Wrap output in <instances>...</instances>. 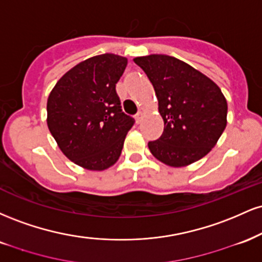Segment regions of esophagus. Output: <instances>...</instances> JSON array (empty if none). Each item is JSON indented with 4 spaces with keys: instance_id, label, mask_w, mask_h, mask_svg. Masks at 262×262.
Wrapping results in <instances>:
<instances>
[{
    "instance_id": "obj_1",
    "label": "esophagus",
    "mask_w": 262,
    "mask_h": 262,
    "mask_svg": "<svg viewBox=\"0 0 262 262\" xmlns=\"http://www.w3.org/2000/svg\"><path fill=\"white\" fill-rule=\"evenodd\" d=\"M141 118H143V112H141V111H138L137 114H135V121H137V123H140Z\"/></svg>"
}]
</instances>
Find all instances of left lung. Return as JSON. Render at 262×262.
Wrapping results in <instances>:
<instances>
[{
    "label": "left lung",
    "instance_id": "1",
    "mask_svg": "<svg viewBox=\"0 0 262 262\" xmlns=\"http://www.w3.org/2000/svg\"><path fill=\"white\" fill-rule=\"evenodd\" d=\"M155 90L164 132L148 146L156 159L180 167L200 160L227 125L228 106L221 89L181 60L169 55L135 58Z\"/></svg>",
    "mask_w": 262,
    "mask_h": 262
}]
</instances>
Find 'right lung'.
I'll return each mask as SVG.
<instances>
[{"mask_svg": "<svg viewBox=\"0 0 262 262\" xmlns=\"http://www.w3.org/2000/svg\"><path fill=\"white\" fill-rule=\"evenodd\" d=\"M127 59L102 54L80 62L56 82L48 98V128L79 166L108 169L118 160L134 118L122 111L116 91Z\"/></svg>", "mask_w": 262, "mask_h": 262, "instance_id": "add662e5", "label": "right lung"}]
</instances>
